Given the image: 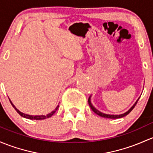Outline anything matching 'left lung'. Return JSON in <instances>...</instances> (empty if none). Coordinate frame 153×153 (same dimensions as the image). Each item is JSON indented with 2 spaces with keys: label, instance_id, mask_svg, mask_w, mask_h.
<instances>
[{
  "label": "left lung",
  "instance_id": "obj_1",
  "mask_svg": "<svg viewBox=\"0 0 153 153\" xmlns=\"http://www.w3.org/2000/svg\"><path fill=\"white\" fill-rule=\"evenodd\" d=\"M139 98H138L137 101H136L135 103H134V104L133 105V106H131V107L130 108V109H129L128 110V111H126V112L123 113V114H105V113H103V112H101V111H100L99 110L97 109L95 107V106H93V105L92 104V103H91V96H90L89 97V98H88V103H89V106H90V108H91V109L93 110V111H94V112L96 113V114H98V115H99V116H101V117H103L110 118V119H117V118L123 117H125V116L127 115V114H128L129 113L131 112V111H132L133 109H134V108L135 107L136 104V103H137L138 101H139Z\"/></svg>",
  "mask_w": 153,
  "mask_h": 153
}]
</instances>
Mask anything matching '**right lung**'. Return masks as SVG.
<instances>
[{
	"mask_svg": "<svg viewBox=\"0 0 153 153\" xmlns=\"http://www.w3.org/2000/svg\"><path fill=\"white\" fill-rule=\"evenodd\" d=\"M9 101H10V102L11 103V105H12L13 107H14V109H15L16 111H17V113H19V115L23 117H25V118H27V119H30V120H44V119H47V118L50 117H52L54 114H55V111H57V109H58V107H59V105H57V106H56V108H55V110H53V111H51L50 113L47 114V115H30V114H25V113L22 112V111H19V110L17 109V108L15 107V106H14V105L13 104V103L11 102L10 99H9Z\"/></svg>",
	"mask_w": 153,
	"mask_h": 153,
	"instance_id": "add662e5",
	"label": "right lung"
}]
</instances>
